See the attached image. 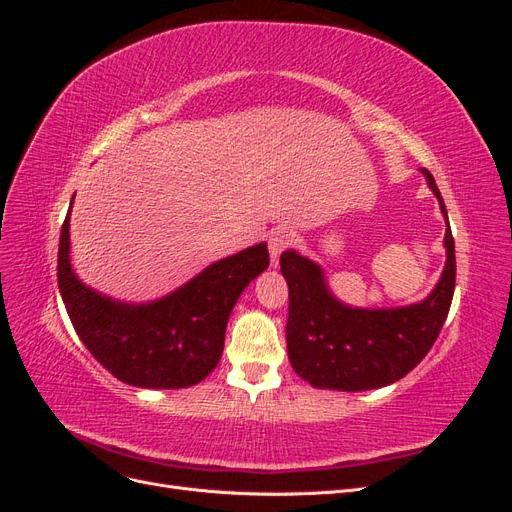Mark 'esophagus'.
Returning <instances> with one entry per match:
<instances>
[{"instance_id": "esophagus-1", "label": "esophagus", "mask_w": 512, "mask_h": 512, "mask_svg": "<svg viewBox=\"0 0 512 512\" xmlns=\"http://www.w3.org/2000/svg\"><path fill=\"white\" fill-rule=\"evenodd\" d=\"M292 243V232L288 228H277L269 235V254H271V267H277V258Z\"/></svg>"}]
</instances>
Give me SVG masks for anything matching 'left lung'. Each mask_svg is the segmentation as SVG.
<instances>
[{
	"label": "left lung",
	"mask_w": 512,
	"mask_h": 512,
	"mask_svg": "<svg viewBox=\"0 0 512 512\" xmlns=\"http://www.w3.org/2000/svg\"><path fill=\"white\" fill-rule=\"evenodd\" d=\"M440 209L448 215L436 179L421 168ZM446 267L421 303L361 309L337 301L316 262L288 250L280 267L288 282L286 342L292 369L318 389L369 391L393 384L425 359L451 309L455 292V239L444 235Z\"/></svg>",
	"instance_id": "obj_1"
}]
</instances>
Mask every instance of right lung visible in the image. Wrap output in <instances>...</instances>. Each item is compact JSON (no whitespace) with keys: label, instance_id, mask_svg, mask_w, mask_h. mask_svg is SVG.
<instances>
[{"label":"right lung","instance_id":"add662e5","mask_svg":"<svg viewBox=\"0 0 512 512\" xmlns=\"http://www.w3.org/2000/svg\"><path fill=\"white\" fill-rule=\"evenodd\" d=\"M267 267V243H258L213 262L168 297L141 305L113 301L72 271L68 209L59 237L57 282L74 331L115 378L141 389H183L218 367L232 307Z\"/></svg>","mask_w":512,"mask_h":512}]
</instances>
